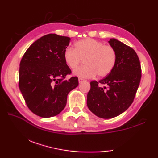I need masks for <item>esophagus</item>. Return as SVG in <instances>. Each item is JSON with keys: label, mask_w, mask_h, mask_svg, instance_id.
I'll return each mask as SVG.
<instances>
[{"label": "esophagus", "mask_w": 158, "mask_h": 158, "mask_svg": "<svg viewBox=\"0 0 158 158\" xmlns=\"http://www.w3.org/2000/svg\"><path fill=\"white\" fill-rule=\"evenodd\" d=\"M85 81V80L83 79H82V78H79V83L83 82V81Z\"/></svg>", "instance_id": "esophagus-1"}]
</instances>
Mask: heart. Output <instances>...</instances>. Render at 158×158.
Here are the masks:
<instances>
[{
  "mask_svg": "<svg viewBox=\"0 0 158 158\" xmlns=\"http://www.w3.org/2000/svg\"><path fill=\"white\" fill-rule=\"evenodd\" d=\"M64 60L70 69H74L82 59L85 66L74 70L73 74L83 78H92L96 75L106 77L110 73L117 62V52L113 47L91 38L77 41L75 49L67 48L63 53Z\"/></svg>",
  "mask_w": 158,
  "mask_h": 158,
  "instance_id": "b5f03b06",
  "label": "heart"
}]
</instances>
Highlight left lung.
Returning <instances> with one entry per match:
<instances>
[{"label":"left lung","mask_w":158,"mask_h":158,"mask_svg":"<svg viewBox=\"0 0 158 158\" xmlns=\"http://www.w3.org/2000/svg\"><path fill=\"white\" fill-rule=\"evenodd\" d=\"M109 43L117 52L115 66L98 82H90L87 98L89 109L103 119L118 116L129 108L141 78L140 60L135 50L115 39H110Z\"/></svg>","instance_id":"left-lung-1"}]
</instances>
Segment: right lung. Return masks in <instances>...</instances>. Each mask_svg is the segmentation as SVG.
<instances>
[{
  "instance_id": "right-lung-1",
  "label": "right lung",
  "mask_w": 158,
  "mask_h": 158,
  "mask_svg": "<svg viewBox=\"0 0 158 158\" xmlns=\"http://www.w3.org/2000/svg\"><path fill=\"white\" fill-rule=\"evenodd\" d=\"M70 39L49 34L36 40L19 64V88L29 109L41 117L56 116L64 109L68 94L78 78L65 79L71 70L64 60Z\"/></svg>"
}]
</instances>
